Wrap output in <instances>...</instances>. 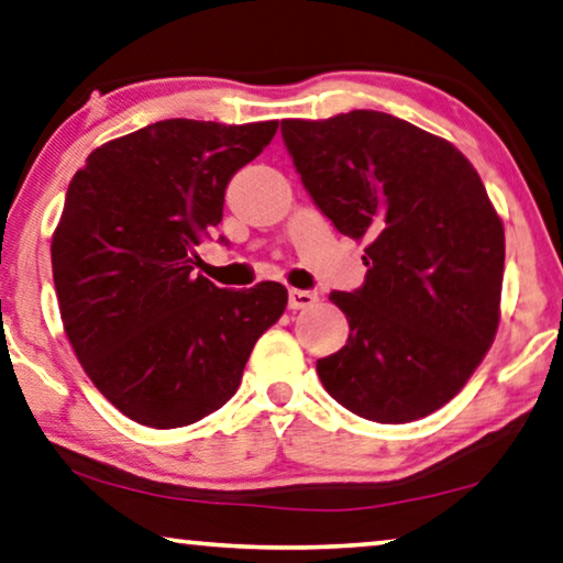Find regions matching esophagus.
<instances>
[{"label":"esophagus","mask_w":563,"mask_h":563,"mask_svg":"<svg viewBox=\"0 0 563 563\" xmlns=\"http://www.w3.org/2000/svg\"><path fill=\"white\" fill-rule=\"evenodd\" d=\"M318 300V296L313 290H298V288H290L288 290V306L292 310H300V308H310Z\"/></svg>","instance_id":"1"}]
</instances>
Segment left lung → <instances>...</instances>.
Returning <instances> with one entry per match:
<instances>
[{"label":"left lung","mask_w":563,"mask_h":563,"mask_svg":"<svg viewBox=\"0 0 563 563\" xmlns=\"http://www.w3.org/2000/svg\"><path fill=\"white\" fill-rule=\"evenodd\" d=\"M292 166L341 234L366 240V278L333 290L349 341L318 358L325 391L364 419L405 424L465 387L498 331L506 234L473 164L379 111L283 121Z\"/></svg>","instance_id":"1"}]
</instances>
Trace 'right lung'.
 I'll return each instance as SVG.
<instances>
[{"label": "right lung", "mask_w": 563, "mask_h": 563, "mask_svg": "<svg viewBox=\"0 0 563 563\" xmlns=\"http://www.w3.org/2000/svg\"><path fill=\"white\" fill-rule=\"evenodd\" d=\"M275 131L158 121L96 148L67 187L53 234L63 325L90 382L133 422L172 430L217 412L283 316L280 283L228 290L195 273L230 179Z\"/></svg>", "instance_id": "1"}]
</instances>
